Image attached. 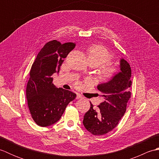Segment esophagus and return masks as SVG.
I'll use <instances>...</instances> for the list:
<instances>
[{
	"label": "esophagus",
	"mask_w": 159,
	"mask_h": 159,
	"mask_svg": "<svg viewBox=\"0 0 159 159\" xmlns=\"http://www.w3.org/2000/svg\"><path fill=\"white\" fill-rule=\"evenodd\" d=\"M80 98H83V96L80 95V93H76V99H80Z\"/></svg>",
	"instance_id": "1"
}]
</instances>
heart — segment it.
<instances>
[{
	"label": "heart",
	"mask_w": 159,
	"mask_h": 159,
	"mask_svg": "<svg viewBox=\"0 0 159 159\" xmlns=\"http://www.w3.org/2000/svg\"><path fill=\"white\" fill-rule=\"evenodd\" d=\"M87 57L89 63H93L95 66H100L111 61L113 55L108 51L105 47L95 44L90 46L87 50ZM116 74V69L113 66L106 64L100 67L98 71V76L103 82L111 80Z\"/></svg>",
	"instance_id": "obj_1"
}]
</instances>
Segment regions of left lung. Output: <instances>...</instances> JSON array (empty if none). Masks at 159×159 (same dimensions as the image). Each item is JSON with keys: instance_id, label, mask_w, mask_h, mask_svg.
I'll return each mask as SVG.
<instances>
[{"instance_id": "8db88e82", "label": "left lung", "mask_w": 159, "mask_h": 159, "mask_svg": "<svg viewBox=\"0 0 159 159\" xmlns=\"http://www.w3.org/2000/svg\"><path fill=\"white\" fill-rule=\"evenodd\" d=\"M120 72L112 79L98 85V89L102 93L103 102L97 109L90 102V109L84 116V126L93 135H102L112 130L126 112L131 96V68L124 59L120 60Z\"/></svg>"}]
</instances>
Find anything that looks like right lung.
<instances>
[{"label": "right lung", "mask_w": 159, "mask_h": 159, "mask_svg": "<svg viewBox=\"0 0 159 159\" xmlns=\"http://www.w3.org/2000/svg\"><path fill=\"white\" fill-rule=\"evenodd\" d=\"M75 46L72 42L61 43L57 40L46 43L31 66L26 95L31 117L39 126L58 121L67 104L76 96L69 90L56 87L52 76L59 73L64 59Z\"/></svg>", "instance_id": "obj_1"}]
</instances>
